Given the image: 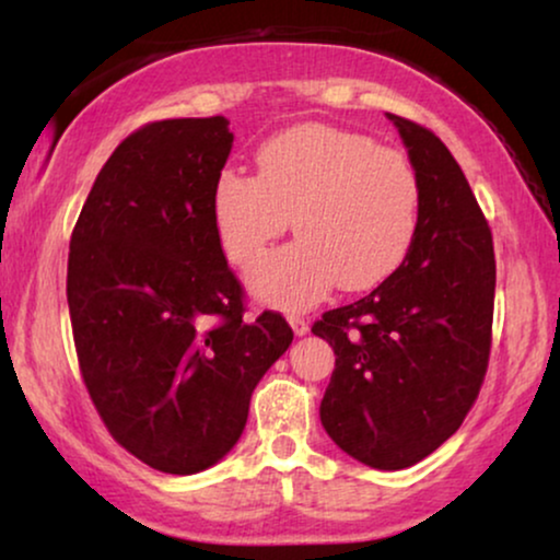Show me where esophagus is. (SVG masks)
Here are the masks:
<instances>
[{
	"label": "esophagus",
	"mask_w": 560,
	"mask_h": 560,
	"mask_svg": "<svg viewBox=\"0 0 560 560\" xmlns=\"http://www.w3.org/2000/svg\"><path fill=\"white\" fill-rule=\"evenodd\" d=\"M288 320H290V326H293L295 336L308 334V320H305L303 316H288Z\"/></svg>",
	"instance_id": "34e87169"
}]
</instances>
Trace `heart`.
I'll use <instances>...</instances> for the list:
<instances>
[{
    "label": "heart",
    "mask_w": 560,
    "mask_h": 560,
    "mask_svg": "<svg viewBox=\"0 0 560 560\" xmlns=\"http://www.w3.org/2000/svg\"><path fill=\"white\" fill-rule=\"evenodd\" d=\"M259 175L221 167L211 213L229 262L244 265L293 219L298 240L247 270L257 301L301 311L336 285L366 290L393 275L416 240L423 188L402 150L326 125L285 129L262 144Z\"/></svg>",
    "instance_id": "obj_1"
}]
</instances>
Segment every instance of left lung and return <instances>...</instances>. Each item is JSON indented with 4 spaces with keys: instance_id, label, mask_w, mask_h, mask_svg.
<instances>
[{
    "instance_id": "obj_1",
    "label": "left lung",
    "mask_w": 560,
    "mask_h": 560,
    "mask_svg": "<svg viewBox=\"0 0 560 560\" xmlns=\"http://www.w3.org/2000/svg\"><path fill=\"white\" fill-rule=\"evenodd\" d=\"M420 175L423 203L402 265L311 331L334 347L320 423L372 469H405L458 431L492 349L494 244L469 180L431 129L387 114Z\"/></svg>"
}]
</instances>
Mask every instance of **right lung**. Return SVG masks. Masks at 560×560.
<instances>
[{"label":"right lung","instance_id":"right-lung-1","mask_svg":"<svg viewBox=\"0 0 560 560\" xmlns=\"http://www.w3.org/2000/svg\"><path fill=\"white\" fill-rule=\"evenodd\" d=\"M232 142L224 117L140 127L96 175L71 234L83 385L112 439L165 474L203 471L232 451L252 389L293 341L280 313L244 318L213 226Z\"/></svg>","mask_w":560,"mask_h":560}]
</instances>
